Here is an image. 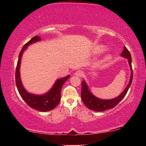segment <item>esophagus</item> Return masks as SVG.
I'll use <instances>...</instances> for the list:
<instances>
[{
	"label": "esophagus",
	"mask_w": 146,
	"mask_h": 146,
	"mask_svg": "<svg viewBox=\"0 0 146 146\" xmlns=\"http://www.w3.org/2000/svg\"><path fill=\"white\" fill-rule=\"evenodd\" d=\"M75 75L78 76H82L84 75V73L82 71H76L75 73Z\"/></svg>",
	"instance_id": "1"
}]
</instances>
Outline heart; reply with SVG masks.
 I'll return each instance as SVG.
<instances>
[{"instance_id":"obj_1","label":"heart","mask_w":146,"mask_h":146,"mask_svg":"<svg viewBox=\"0 0 146 146\" xmlns=\"http://www.w3.org/2000/svg\"><path fill=\"white\" fill-rule=\"evenodd\" d=\"M106 49V47L104 45H100L97 47V48H96V52H97V53H102L103 51H104ZM111 55H110V54H108V55H106L104 58V60H110V59L111 58Z\"/></svg>"}]
</instances>
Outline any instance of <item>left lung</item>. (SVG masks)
Returning a JSON list of instances; mask_svg holds the SVG:
<instances>
[{
  "label": "left lung",
  "instance_id": "obj_1",
  "mask_svg": "<svg viewBox=\"0 0 146 146\" xmlns=\"http://www.w3.org/2000/svg\"><path fill=\"white\" fill-rule=\"evenodd\" d=\"M120 56L123 58H127L128 60L130 70H131V76L129 82L128 83L125 90L121 93L120 95L118 97L112 99H101V98L95 97L93 94L89 90L88 86L84 80L82 81V91H81V98L82 102L84 103L86 107L91 110L95 111H104L111 109L115 107L121 100H122L126 95L128 90L132 83L133 80V70L131 66V56L128 49L123 47V51L120 54Z\"/></svg>",
  "mask_w": 146,
  "mask_h": 146
}]
</instances>
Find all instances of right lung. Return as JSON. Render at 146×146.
<instances>
[{
    "instance_id": "1",
    "label": "right lung",
    "mask_w": 146,
    "mask_h": 146,
    "mask_svg": "<svg viewBox=\"0 0 146 146\" xmlns=\"http://www.w3.org/2000/svg\"><path fill=\"white\" fill-rule=\"evenodd\" d=\"M40 40H41L40 36H34L22 48L21 51L19 53L18 62H17L15 73V82L19 94L27 104L35 110L44 112L52 110L57 106L60 100L62 87L64 85V82L70 77V75H69L65 77L57 79L52 86V88H51V90H49L48 92L43 94V95H35V94L29 93L28 91L26 90V89L24 88L23 83H22L21 75H20V68H21L22 56H23L24 51L28 48V46Z\"/></svg>"
}]
</instances>
